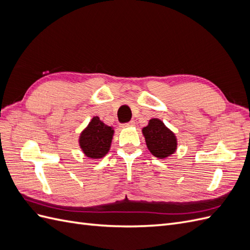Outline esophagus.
<instances>
[{
  "label": "esophagus",
  "mask_w": 250,
  "mask_h": 250,
  "mask_svg": "<svg viewBox=\"0 0 250 250\" xmlns=\"http://www.w3.org/2000/svg\"><path fill=\"white\" fill-rule=\"evenodd\" d=\"M134 125H135V122H134V121H130V122H128V123L123 124V125H122V127H133Z\"/></svg>",
  "instance_id": "obj_1"
}]
</instances>
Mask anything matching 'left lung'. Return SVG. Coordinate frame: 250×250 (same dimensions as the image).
<instances>
[{"mask_svg": "<svg viewBox=\"0 0 250 250\" xmlns=\"http://www.w3.org/2000/svg\"><path fill=\"white\" fill-rule=\"evenodd\" d=\"M142 131L149 151L155 157L163 160L176 151L177 139L175 134L161 120L151 119Z\"/></svg>", "mask_w": 250, "mask_h": 250, "instance_id": "1", "label": "left lung"}]
</instances>
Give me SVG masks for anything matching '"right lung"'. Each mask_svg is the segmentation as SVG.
Here are the masks:
<instances>
[{"label":"right lung","instance_id":"obj_1","mask_svg":"<svg viewBox=\"0 0 250 250\" xmlns=\"http://www.w3.org/2000/svg\"><path fill=\"white\" fill-rule=\"evenodd\" d=\"M113 137L112 127L105 125L99 117H94L79 137V146L88 158L98 160L108 153Z\"/></svg>","mask_w":250,"mask_h":250}]
</instances>
